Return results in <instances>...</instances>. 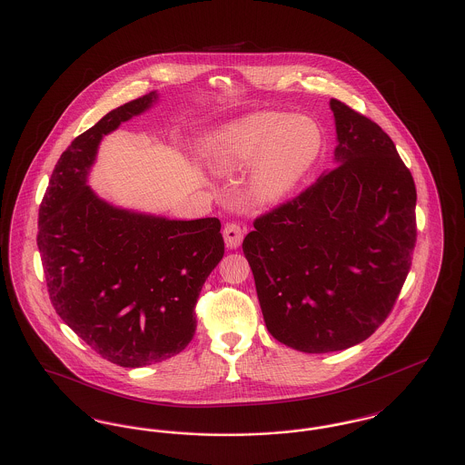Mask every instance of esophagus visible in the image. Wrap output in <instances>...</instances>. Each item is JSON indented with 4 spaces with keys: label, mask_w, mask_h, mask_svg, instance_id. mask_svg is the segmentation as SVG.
<instances>
[{
    "label": "esophagus",
    "mask_w": 465,
    "mask_h": 465,
    "mask_svg": "<svg viewBox=\"0 0 465 465\" xmlns=\"http://www.w3.org/2000/svg\"><path fill=\"white\" fill-rule=\"evenodd\" d=\"M223 237H224V243L228 249H237L243 239V228L237 223H228L223 228Z\"/></svg>",
    "instance_id": "obj_1"
}]
</instances>
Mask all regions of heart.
<instances>
[{
	"mask_svg": "<svg viewBox=\"0 0 465 465\" xmlns=\"http://www.w3.org/2000/svg\"><path fill=\"white\" fill-rule=\"evenodd\" d=\"M324 146L319 124L305 114L260 111L213 131L202 144L209 169L233 174L249 167L245 199L275 205L298 188Z\"/></svg>",
	"mask_w": 465,
	"mask_h": 465,
	"instance_id": "heart-1",
	"label": "heart"
}]
</instances>
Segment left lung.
Instances as JSON below:
<instances>
[{
	"mask_svg": "<svg viewBox=\"0 0 465 465\" xmlns=\"http://www.w3.org/2000/svg\"><path fill=\"white\" fill-rule=\"evenodd\" d=\"M334 167L256 218L242 251L266 330L307 354L345 351L387 319L411 266L417 190L373 120L330 101Z\"/></svg>",
	"mask_w": 465,
	"mask_h": 465,
	"instance_id": "8db88e82",
	"label": "left lung"
}]
</instances>
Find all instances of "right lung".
Instances as JSON below:
<instances>
[{
    "mask_svg": "<svg viewBox=\"0 0 465 465\" xmlns=\"http://www.w3.org/2000/svg\"><path fill=\"white\" fill-rule=\"evenodd\" d=\"M156 99V92L134 99L80 134L59 158L38 216L54 309L97 354L124 368L165 361L192 341L200 291L224 254L218 218L134 213L87 184L101 139Z\"/></svg>",
    "mask_w": 465,
    "mask_h": 465,
    "instance_id": "obj_1",
    "label": "right lung"
}]
</instances>
